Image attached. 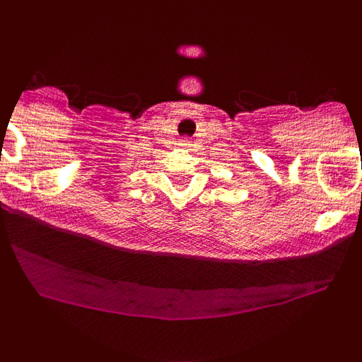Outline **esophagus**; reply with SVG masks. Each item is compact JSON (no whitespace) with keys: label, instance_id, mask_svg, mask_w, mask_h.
I'll use <instances>...</instances> for the list:
<instances>
[{"label":"esophagus","instance_id":"obj_1","mask_svg":"<svg viewBox=\"0 0 362 362\" xmlns=\"http://www.w3.org/2000/svg\"><path fill=\"white\" fill-rule=\"evenodd\" d=\"M182 144H184V146H190V141L184 139V141H182Z\"/></svg>","mask_w":362,"mask_h":362}]
</instances>
